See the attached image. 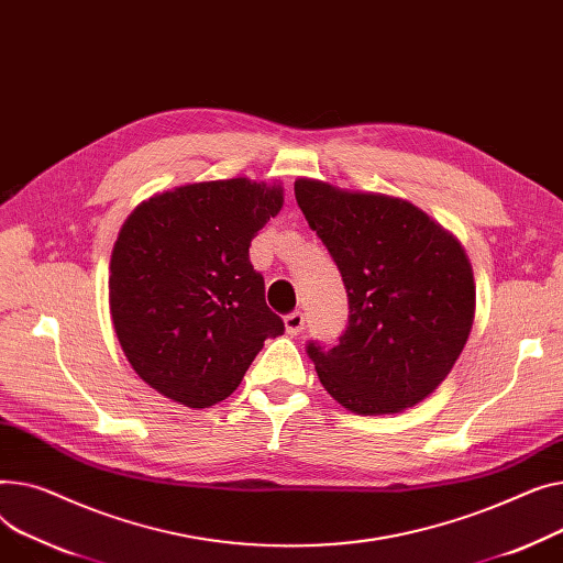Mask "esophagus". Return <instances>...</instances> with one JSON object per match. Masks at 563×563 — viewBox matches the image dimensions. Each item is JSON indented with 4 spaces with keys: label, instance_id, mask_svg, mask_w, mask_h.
I'll return each instance as SVG.
<instances>
[{
    "label": "esophagus",
    "instance_id": "obj_1",
    "mask_svg": "<svg viewBox=\"0 0 563 563\" xmlns=\"http://www.w3.org/2000/svg\"><path fill=\"white\" fill-rule=\"evenodd\" d=\"M284 324H286V332H288L290 336L300 334L302 329H305V313H302V311H292V313L284 316Z\"/></svg>",
    "mask_w": 563,
    "mask_h": 563
}]
</instances>
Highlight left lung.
I'll return each instance as SVG.
<instances>
[{
    "instance_id": "8db88e82",
    "label": "left lung",
    "mask_w": 563,
    "mask_h": 563,
    "mask_svg": "<svg viewBox=\"0 0 563 563\" xmlns=\"http://www.w3.org/2000/svg\"><path fill=\"white\" fill-rule=\"evenodd\" d=\"M295 200L339 266L350 305L339 345H307L322 386L363 416L422 402L450 375L473 327L464 247L400 197L297 179Z\"/></svg>"
}]
</instances>
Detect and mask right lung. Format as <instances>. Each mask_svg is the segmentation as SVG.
<instances>
[{
	"label": "right lung",
	"mask_w": 563,
	"mask_h": 563,
	"mask_svg": "<svg viewBox=\"0 0 563 563\" xmlns=\"http://www.w3.org/2000/svg\"><path fill=\"white\" fill-rule=\"evenodd\" d=\"M282 186L200 181L141 202L111 254L109 305L131 368L190 409L236 390L263 341L284 334L250 263L256 231L282 211Z\"/></svg>",
	"instance_id": "add662e5"
}]
</instances>
